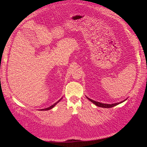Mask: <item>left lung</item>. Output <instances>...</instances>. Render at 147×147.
I'll list each match as a JSON object with an SVG mask.
<instances>
[{
    "mask_svg": "<svg viewBox=\"0 0 147 147\" xmlns=\"http://www.w3.org/2000/svg\"><path fill=\"white\" fill-rule=\"evenodd\" d=\"M87 97V99H88V100H90L91 102H92L93 104H94L98 106V107H102V108H112V107H113L116 106V105H117L118 104H120V103H121V102H123L124 101V100H123V101H122V102H119V103L112 104H105L100 103V102H96V101H95V100H92V99H90V98H88V97Z\"/></svg>",
    "mask_w": 147,
    "mask_h": 147,
    "instance_id": "left-lung-1",
    "label": "left lung"
}]
</instances>
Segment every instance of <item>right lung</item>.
Instances as JSON below:
<instances>
[{
    "mask_svg": "<svg viewBox=\"0 0 147 147\" xmlns=\"http://www.w3.org/2000/svg\"><path fill=\"white\" fill-rule=\"evenodd\" d=\"M62 99V98H61ZM61 99H59L58 101H57V102H56V103H55L54 104H53V105H51L50 107H48V108H46V109H41L40 110H50V109H53V107H54L57 104V103H58V102L61 100Z\"/></svg>",
    "mask_w": 147,
    "mask_h": 147,
    "instance_id": "right-lung-1",
    "label": "right lung"
}]
</instances>
